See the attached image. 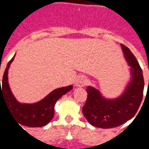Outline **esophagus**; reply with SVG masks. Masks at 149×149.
I'll return each mask as SVG.
<instances>
[{
    "label": "esophagus",
    "mask_w": 149,
    "mask_h": 149,
    "mask_svg": "<svg viewBox=\"0 0 149 149\" xmlns=\"http://www.w3.org/2000/svg\"><path fill=\"white\" fill-rule=\"evenodd\" d=\"M87 84V80L83 77H79L76 81V85L77 86H84Z\"/></svg>",
    "instance_id": "1"
}]
</instances>
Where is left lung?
Listing matches in <instances>:
<instances>
[{"label": "left lung", "mask_w": 149, "mask_h": 149, "mask_svg": "<svg viewBox=\"0 0 149 149\" xmlns=\"http://www.w3.org/2000/svg\"><path fill=\"white\" fill-rule=\"evenodd\" d=\"M121 47L126 61L132 67V81L123 95L117 99L108 100L101 97L96 88H87L88 97L82 112L88 121L97 128H115L125 124L134 116L143 99L142 69L130 49L122 44Z\"/></svg>", "instance_id": "8db88e82"}]
</instances>
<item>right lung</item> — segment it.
Instances as JSON below:
<instances>
[{
  "instance_id": "add662e5",
  "label": "right lung",
  "mask_w": 149,
  "mask_h": 149,
  "mask_svg": "<svg viewBox=\"0 0 149 149\" xmlns=\"http://www.w3.org/2000/svg\"><path fill=\"white\" fill-rule=\"evenodd\" d=\"M14 56L8 61L5 68L2 88L0 79L1 98L5 100L8 110L18 124L28 127H42L49 123L54 116V105L61 97L72 88V85L57 88L45 97L42 100L35 104H21L13 97L8 83V70ZM1 69V68H0ZM21 126V125H20Z\"/></svg>"
}]
</instances>
